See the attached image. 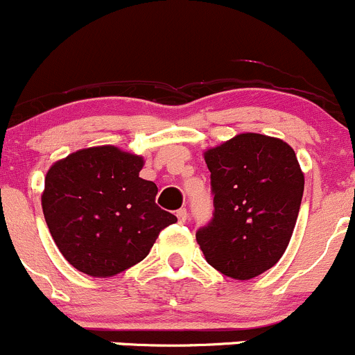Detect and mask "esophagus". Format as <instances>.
I'll use <instances>...</instances> for the list:
<instances>
[{
  "instance_id": "esophagus-1",
  "label": "esophagus",
  "mask_w": 355,
  "mask_h": 355,
  "mask_svg": "<svg viewBox=\"0 0 355 355\" xmlns=\"http://www.w3.org/2000/svg\"><path fill=\"white\" fill-rule=\"evenodd\" d=\"M176 215H178L179 224H184L186 218H188V211H186V208H179V210L176 211Z\"/></svg>"
}]
</instances>
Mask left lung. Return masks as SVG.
<instances>
[{
  "label": "left lung",
  "instance_id": "8db88e82",
  "mask_svg": "<svg viewBox=\"0 0 355 355\" xmlns=\"http://www.w3.org/2000/svg\"><path fill=\"white\" fill-rule=\"evenodd\" d=\"M214 218L196 231L205 259L224 275L250 280L286 253L304 191V174L280 138L241 133L205 152Z\"/></svg>",
  "mask_w": 355,
  "mask_h": 355
}]
</instances>
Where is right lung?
<instances>
[{"instance_id": "obj_1", "label": "right lung", "mask_w": 355, "mask_h": 355, "mask_svg": "<svg viewBox=\"0 0 355 355\" xmlns=\"http://www.w3.org/2000/svg\"><path fill=\"white\" fill-rule=\"evenodd\" d=\"M144 157L112 145L69 153L51 166L42 211L69 265L112 277L150 253L162 229L178 222L157 207L155 182L140 178Z\"/></svg>"}]
</instances>
